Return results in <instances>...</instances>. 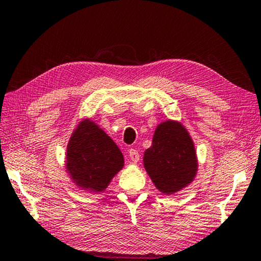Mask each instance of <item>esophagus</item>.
Wrapping results in <instances>:
<instances>
[{"label":"esophagus","instance_id":"esophagus-1","mask_svg":"<svg viewBox=\"0 0 261 261\" xmlns=\"http://www.w3.org/2000/svg\"><path fill=\"white\" fill-rule=\"evenodd\" d=\"M129 156H130V160L132 161L134 164H137L139 159H140V155L137 150H135V148H130L129 150Z\"/></svg>","mask_w":261,"mask_h":261}]
</instances>
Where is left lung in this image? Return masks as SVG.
I'll return each instance as SVG.
<instances>
[{
	"instance_id": "obj_1",
	"label": "left lung",
	"mask_w": 261,
	"mask_h": 261,
	"mask_svg": "<svg viewBox=\"0 0 261 261\" xmlns=\"http://www.w3.org/2000/svg\"><path fill=\"white\" fill-rule=\"evenodd\" d=\"M143 163L153 185L165 195H173L189 186L198 169L193 139L182 124L174 119L156 125Z\"/></svg>"
}]
</instances>
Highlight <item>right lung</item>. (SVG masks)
<instances>
[{"label": "right lung", "instance_id": "add662e5", "mask_svg": "<svg viewBox=\"0 0 261 261\" xmlns=\"http://www.w3.org/2000/svg\"><path fill=\"white\" fill-rule=\"evenodd\" d=\"M66 172L73 184L89 193H102L124 166V156L105 130L82 118L67 143Z\"/></svg>", "mask_w": 261, "mask_h": 261}]
</instances>
